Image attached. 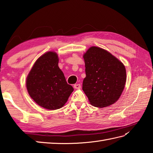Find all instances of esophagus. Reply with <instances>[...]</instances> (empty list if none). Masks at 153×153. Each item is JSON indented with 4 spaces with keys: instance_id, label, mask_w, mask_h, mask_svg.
<instances>
[{
    "instance_id": "obj_1",
    "label": "esophagus",
    "mask_w": 153,
    "mask_h": 153,
    "mask_svg": "<svg viewBox=\"0 0 153 153\" xmlns=\"http://www.w3.org/2000/svg\"><path fill=\"white\" fill-rule=\"evenodd\" d=\"M74 87L76 89H79L81 88V85H80V84H79V83L75 84V85H74Z\"/></svg>"
}]
</instances>
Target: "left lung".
Segmentation results:
<instances>
[{
	"mask_svg": "<svg viewBox=\"0 0 153 153\" xmlns=\"http://www.w3.org/2000/svg\"><path fill=\"white\" fill-rule=\"evenodd\" d=\"M86 77L82 89L91 105L99 108L116 102L126 82L124 65L109 52L91 47L83 54Z\"/></svg>",
	"mask_w": 153,
	"mask_h": 153,
	"instance_id": "8db88e82",
	"label": "left lung"
}]
</instances>
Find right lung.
Here are the masks:
<instances>
[{
	"instance_id": "1",
	"label": "right lung",
	"mask_w": 153,
	"mask_h": 153,
	"mask_svg": "<svg viewBox=\"0 0 153 153\" xmlns=\"http://www.w3.org/2000/svg\"><path fill=\"white\" fill-rule=\"evenodd\" d=\"M29 95L40 106L48 110L62 108L73 92L58 67L54 52H47L35 62L26 79Z\"/></svg>"
}]
</instances>
